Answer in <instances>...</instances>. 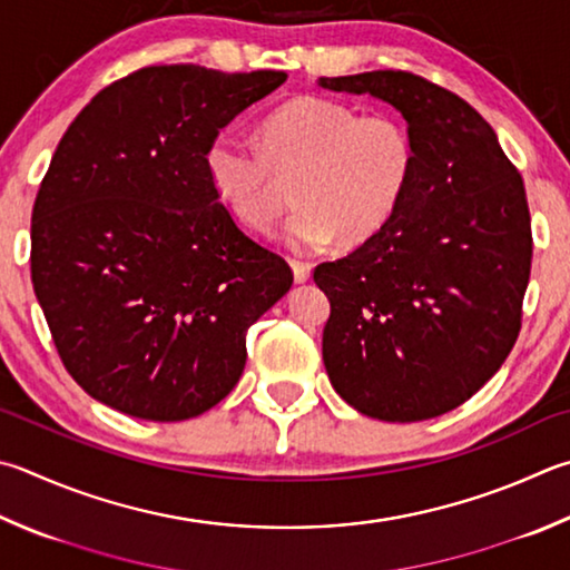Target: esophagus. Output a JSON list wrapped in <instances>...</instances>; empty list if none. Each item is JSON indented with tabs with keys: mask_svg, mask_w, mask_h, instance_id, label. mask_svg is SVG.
I'll use <instances>...</instances> for the list:
<instances>
[{
	"mask_svg": "<svg viewBox=\"0 0 570 570\" xmlns=\"http://www.w3.org/2000/svg\"><path fill=\"white\" fill-rule=\"evenodd\" d=\"M292 268H294L296 284H304V282H308V278H312V264L298 262V258H292Z\"/></svg>",
	"mask_w": 570,
	"mask_h": 570,
	"instance_id": "obj_1",
	"label": "esophagus"
}]
</instances>
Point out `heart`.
Listing matches in <instances>:
<instances>
[{"mask_svg":"<svg viewBox=\"0 0 570 570\" xmlns=\"http://www.w3.org/2000/svg\"><path fill=\"white\" fill-rule=\"evenodd\" d=\"M416 147L406 124L328 97H302L272 111L262 144L226 127L206 149L216 196L242 224L266 232L292 199L302 202L284 226L296 252L358 246L384 229L406 196Z\"/></svg>","mask_w":570,"mask_h":570,"instance_id":"b5f03b06","label":"heart"}]
</instances>
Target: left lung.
Segmentation results:
<instances>
[{
	"label": "left lung",
	"instance_id": "left-lung-1",
	"mask_svg": "<svg viewBox=\"0 0 570 570\" xmlns=\"http://www.w3.org/2000/svg\"><path fill=\"white\" fill-rule=\"evenodd\" d=\"M386 101L409 124L416 169L393 219L314 282L328 296L324 366L364 416L411 423L461 406L519 338L531 214L519 169L469 101L409 71L321 77Z\"/></svg>",
	"mask_w": 570,
	"mask_h": 570
}]
</instances>
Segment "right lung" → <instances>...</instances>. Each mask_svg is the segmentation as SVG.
<instances>
[{"instance_id": "1", "label": "right lung", "mask_w": 570, "mask_h": 570, "mask_svg": "<svg viewBox=\"0 0 570 570\" xmlns=\"http://www.w3.org/2000/svg\"><path fill=\"white\" fill-rule=\"evenodd\" d=\"M284 71L144 67L69 124L32 212V284L91 399L184 421L242 379L246 331L294 284L219 202L206 149Z\"/></svg>"}]
</instances>
